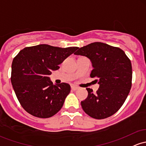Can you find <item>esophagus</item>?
<instances>
[{"mask_svg": "<svg viewBox=\"0 0 146 146\" xmlns=\"http://www.w3.org/2000/svg\"><path fill=\"white\" fill-rule=\"evenodd\" d=\"M71 89H72V90H73V91H76V90H78V87L77 86L72 85L71 86Z\"/></svg>", "mask_w": 146, "mask_h": 146, "instance_id": "1", "label": "esophagus"}]
</instances>
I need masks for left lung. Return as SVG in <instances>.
<instances>
[{
  "label": "left lung",
  "mask_w": 146,
  "mask_h": 146,
  "mask_svg": "<svg viewBox=\"0 0 146 146\" xmlns=\"http://www.w3.org/2000/svg\"><path fill=\"white\" fill-rule=\"evenodd\" d=\"M89 58L94 69L91 78H96L99 89L96 94L87 88L88 96L81 102L86 114L103 119L114 114L125 101L132 86L130 60L123 50L101 42L83 46L75 52Z\"/></svg>",
  "instance_id": "1"
}]
</instances>
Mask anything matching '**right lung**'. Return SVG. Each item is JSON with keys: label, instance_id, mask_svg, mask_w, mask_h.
<instances>
[{"label": "right lung", "instance_id": "add662e5", "mask_svg": "<svg viewBox=\"0 0 146 146\" xmlns=\"http://www.w3.org/2000/svg\"><path fill=\"white\" fill-rule=\"evenodd\" d=\"M78 47L59 48L47 44L26 47L14 58L11 82L16 96L28 113L38 118H50L61 110L70 91L67 83L53 85L52 70Z\"/></svg>", "mask_w": 146, "mask_h": 146}]
</instances>
